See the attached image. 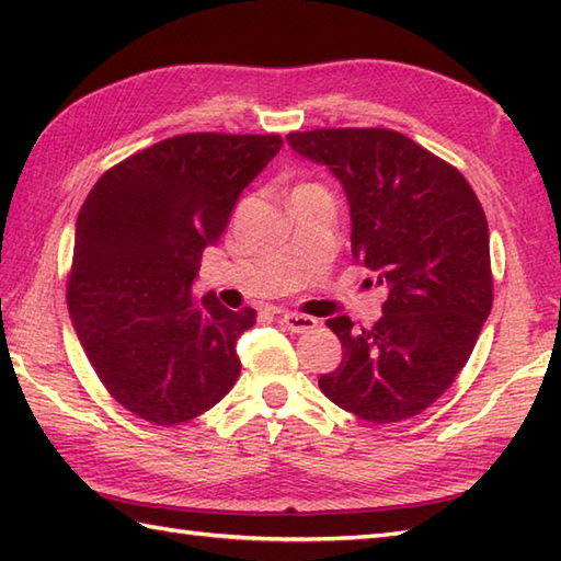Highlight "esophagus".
I'll use <instances>...</instances> for the list:
<instances>
[{"mask_svg":"<svg viewBox=\"0 0 561 561\" xmlns=\"http://www.w3.org/2000/svg\"><path fill=\"white\" fill-rule=\"evenodd\" d=\"M282 323L287 325V330H291V332H308V330H313L318 325V320L313 316L287 311L282 316Z\"/></svg>","mask_w":561,"mask_h":561,"instance_id":"34e87169","label":"esophagus"}]
</instances>
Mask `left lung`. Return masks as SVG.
Here are the masks:
<instances>
[{
	"label": "left lung",
	"mask_w": 561,
	"mask_h": 561,
	"mask_svg": "<svg viewBox=\"0 0 561 561\" xmlns=\"http://www.w3.org/2000/svg\"><path fill=\"white\" fill-rule=\"evenodd\" d=\"M287 141L340 178L352 255L388 289L374 328L328 320L344 354L318 386L359 420H410L450 388L492 311L484 209L456 165L396 129L323 127Z\"/></svg>",
	"instance_id": "obj_1"
}]
</instances>
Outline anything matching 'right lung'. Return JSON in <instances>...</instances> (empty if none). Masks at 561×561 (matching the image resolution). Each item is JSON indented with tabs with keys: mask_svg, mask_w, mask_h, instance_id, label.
I'll use <instances>...</instances> for the list:
<instances>
[{
	"mask_svg": "<svg viewBox=\"0 0 561 561\" xmlns=\"http://www.w3.org/2000/svg\"><path fill=\"white\" fill-rule=\"evenodd\" d=\"M282 145L279 135H175L115 163L83 199L69 316L105 390L139 420H195L241 374L236 342L257 313L197 299L193 279Z\"/></svg>",
	"mask_w": 561,
	"mask_h": 561,
	"instance_id": "1",
	"label": "right lung"
}]
</instances>
